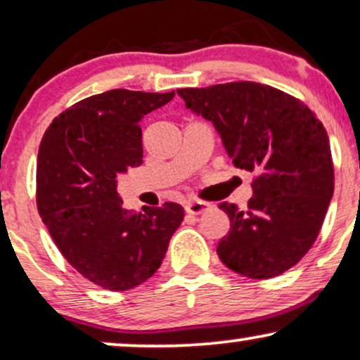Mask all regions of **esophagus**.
<instances>
[{
	"label": "esophagus",
	"instance_id": "1",
	"mask_svg": "<svg viewBox=\"0 0 360 360\" xmlns=\"http://www.w3.org/2000/svg\"><path fill=\"white\" fill-rule=\"evenodd\" d=\"M210 205H208L207 202H202V200H192L187 203V207H185V210H187V214L190 215H200L203 212H207Z\"/></svg>",
	"mask_w": 360,
	"mask_h": 360
}]
</instances>
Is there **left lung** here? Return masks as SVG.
Returning a JSON list of instances; mask_svg holds the SVG:
<instances>
[{
	"instance_id": "1",
	"label": "left lung",
	"mask_w": 360,
	"mask_h": 360,
	"mask_svg": "<svg viewBox=\"0 0 360 360\" xmlns=\"http://www.w3.org/2000/svg\"><path fill=\"white\" fill-rule=\"evenodd\" d=\"M176 93L214 123L237 168L254 173L245 210L221 202L230 233L217 254L233 272L272 278L299 264L321 232L332 193L329 135L304 101L277 88L232 82Z\"/></svg>"
}]
</instances>
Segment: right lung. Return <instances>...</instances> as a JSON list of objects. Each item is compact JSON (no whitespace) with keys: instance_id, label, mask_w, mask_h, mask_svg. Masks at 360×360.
I'll return each mask as SVG.
<instances>
[{"instance_id":"add662e5","label":"right lung","mask_w":360,"mask_h":360,"mask_svg":"<svg viewBox=\"0 0 360 360\" xmlns=\"http://www.w3.org/2000/svg\"><path fill=\"white\" fill-rule=\"evenodd\" d=\"M175 91L125 88L78 101L44 131L37 163V205L58 250L86 281L128 290L148 281L184 220L179 203L123 208L117 175L143 160L140 120Z\"/></svg>"}]
</instances>
